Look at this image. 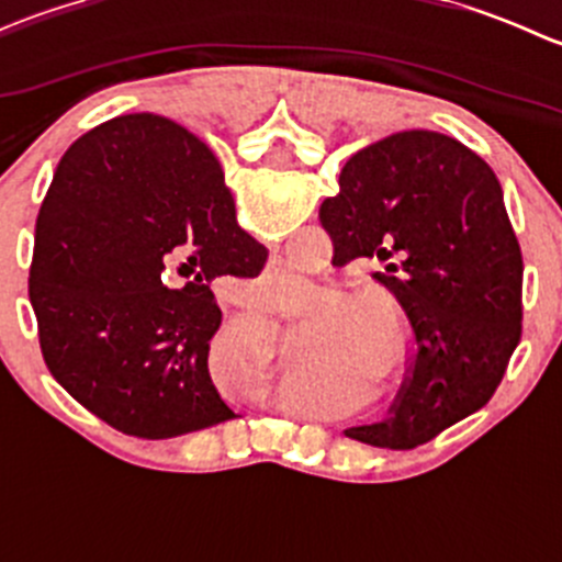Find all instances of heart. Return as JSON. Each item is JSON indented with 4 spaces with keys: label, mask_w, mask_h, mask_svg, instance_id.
<instances>
[{
    "label": "heart",
    "mask_w": 562,
    "mask_h": 562,
    "mask_svg": "<svg viewBox=\"0 0 562 562\" xmlns=\"http://www.w3.org/2000/svg\"><path fill=\"white\" fill-rule=\"evenodd\" d=\"M307 293H310V288L304 285L302 277L291 274V271H269V274L260 277L252 288L255 302L266 304V307H274V310L291 307L299 296H307ZM339 317H350V321H356V323L364 321V315L361 313H342Z\"/></svg>",
    "instance_id": "1"
}]
</instances>
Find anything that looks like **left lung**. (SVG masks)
Returning <instances> with one entry per match:
<instances>
[{
	"label": "left lung",
	"instance_id": "1",
	"mask_svg": "<svg viewBox=\"0 0 562 562\" xmlns=\"http://www.w3.org/2000/svg\"><path fill=\"white\" fill-rule=\"evenodd\" d=\"M192 151L225 192L217 157L195 135ZM321 225L337 266L383 263L372 277L402 304L418 345L389 422L345 435L413 449L481 411L522 337V252L495 171L451 135L394 133L345 162Z\"/></svg>",
	"mask_w": 562,
	"mask_h": 562
}]
</instances>
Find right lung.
Returning <instances> with one entry per match:
<instances>
[{
	"label": "right lung",
	"instance_id": "add662e5",
	"mask_svg": "<svg viewBox=\"0 0 562 562\" xmlns=\"http://www.w3.org/2000/svg\"><path fill=\"white\" fill-rule=\"evenodd\" d=\"M266 255L184 127L157 113L98 124L61 155L35 223L30 302L50 375L135 438L228 422L209 375L212 280L258 277Z\"/></svg>",
	"mask_w": 562,
	"mask_h": 562
}]
</instances>
